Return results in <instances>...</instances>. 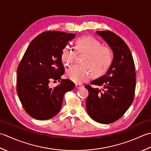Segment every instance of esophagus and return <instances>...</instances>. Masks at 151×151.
Returning <instances> with one entry per match:
<instances>
[{
	"label": "esophagus",
	"mask_w": 151,
	"mask_h": 151,
	"mask_svg": "<svg viewBox=\"0 0 151 151\" xmlns=\"http://www.w3.org/2000/svg\"><path fill=\"white\" fill-rule=\"evenodd\" d=\"M75 87H76V88H80L81 87H82L83 86L81 85H79V84H76Z\"/></svg>",
	"instance_id": "1"
}]
</instances>
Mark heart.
Masks as SVG:
<instances>
[{
  "label": "heart",
  "instance_id": "1",
  "mask_svg": "<svg viewBox=\"0 0 151 151\" xmlns=\"http://www.w3.org/2000/svg\"><path fill=\"white\" fill-rule=\"evenodd\" d=\"M76 49L79 52L88 53V56L84 62L87 65L76 64L67 70V79L75 83H81L87 81L92 76L91 69L95 77L106 75L114 61V54L111 49L103 46L102 43L93 37L84 36L79 38L76 41ZM76 54V50L72 45L68 44L64 46L61 53V60L64 65H71L75 60Z\"/></svg>",
  "mask_w": 151,
  "mask_h": 151
}]
</instances>
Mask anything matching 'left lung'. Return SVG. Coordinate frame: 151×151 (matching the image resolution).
<instances>
[{"instance_id":"obj_1","label":"left lung","mask_w":151,"mask_h":151,"mask_svg":"<svg viewBox=\"0 0 151 151\" xmlns=\"http://www.w3.org/2000/svg\"><path fill=\"white\" fill-rule=\"evenodd\" d=\"M114 54V61L106 75L91 81L101 89L85 85L88 91L86 107L88 115L101 124L117 121L131 106L136 88V72L133 57L124 41L109 30L96 31Z\"/></svg>"}]
</instances>
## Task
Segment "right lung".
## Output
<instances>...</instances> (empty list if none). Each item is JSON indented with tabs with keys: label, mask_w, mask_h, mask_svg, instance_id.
Masks as SVG:
<instances>
[{
	"label": "right lung",
	"mask_w": 151,
	"mask_h": 151,
	"mask_svg": "<svg viewBox=\"0 0 151 151\" xmlns=\"http://www.w3.org/2000/svg\"><path fill=\"white\" fill-rule=\"evenodd\" d=\"M75 34L60 31L43 32L27 47L17 70V93L25 111L37 120L50 119L61 109L64 95L74 88L69 79H62L64 68L61 53ZM51 79L60 83L48 87Z\"/></svg>",
	"instance_id": "obj_1"
}]
</instances>
